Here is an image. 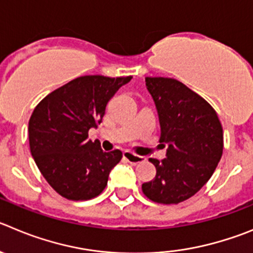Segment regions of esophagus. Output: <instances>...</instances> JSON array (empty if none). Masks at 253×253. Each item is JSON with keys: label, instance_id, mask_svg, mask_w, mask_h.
<instances>
[{"label": "esophagus", "instance_id": "1", "mask_svg": "<svg viewBox=\"0 0 253 253\" xmlns=\"http://www.w3.org/2000/svg\"><path fill=\"white\" fill-rule=\"evenodd\" d=\"M124 159L126 160L127 162H129V164H133V165H137V164H141V162H145V157L136 155V153H132L131 151H125Z\"/></svg>", "mask_w": 253, "mask_h": 253}]
</instances>
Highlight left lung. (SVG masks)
<instances>
[{
  "mask_svg": "<svg viewBox=\"0 0 253 253\" xmlns=\"http://www.w3.org/2000/svg\"><path fill=\"white\" fill-rule=\"evenodd\" d=\"M159 113L166 159H150L156 176L142 185L151 201L176 205L201 190L211 178L223 151V129L216 111L182 82L146 77Z\"/></svg>",
  "mask_w": 253,
  "mask_h": 253,
  "instance_id": "left-lung-1",
  "label": "left lung"
}]
</instances>
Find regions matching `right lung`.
<instances>
[{"label": "right lung", "instance_id": "1", "mask_svg": "<svg viewBox=\"0 0 253 253\" xmlns=\"http://www.w3.org/2000/svg\"><path fill=\"white\" fill-rule=\"evenodd\" d=\"M132 77L82 76L55 89L36 106L28 122L31 155L53 190L72 201L91 200L107 186L120 150L103 152L88 131L102 122L106 106Z\"/></svg>", "mask_w": 253, "mask_h": 253}]
</instances>
